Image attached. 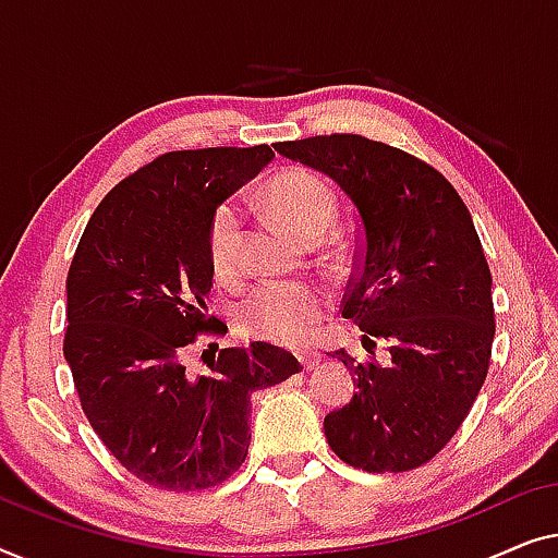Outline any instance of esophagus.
Wrapping results in <instances>:
<instances>
[{"mask_svg": "<svg viewBox=\"0 0 558 558\" xmlns=\"http://www.w3.org/2000/svg\"><path fill=\"white\" fill-rule=\"evenodd\" d=\"M298 361H301V366L305 368V372H311L313 366L320 364V354L318 351H303V354H298Z\"/></svg>", "mask_w": 558, "mask_h": 558, "instance_id": "34e87169", "label": "esophagus"}]
</instances>
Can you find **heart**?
<instances>
[{"mask_svg":"<svg viewBox=\"0 0 558 558\" xmlns=\"http://www.w3.org/2000/svg\"><path fill=\"white\" fill-rule=\"evenodd\" d=\"M265 202L298 238L324 240L336 222V199L318 177L288 169L265 186ZM245 253V211L234 199L215 209L207 227V255L219 278L238 276ZM331 308V295L313 282H260L240 301L238 318L245 336L280 347H301L316 333Z\"/></svg>","mask_w":558,"mask_h":558,"instance_id":"b5f03b06","label":"heart"}]
</instances>
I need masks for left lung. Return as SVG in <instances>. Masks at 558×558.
I'll list each match as a JSON object with an SVG mask.
<instances>
[{
    "mask_svg": "<svg viewBox=\"0 0 558 558\" xmlns=\"http://www.w3.org/2000/svg\"><path fill=\"white\" fill-rule=\"evenodd\" d=\"M276 151L331 177L356 207V268L341 313L391 343V364L333 351L356 395L326 414L343 462L368 473L425 465L465 422L490 366L496 311L473 217L435 167L359 133L282 141Z\"/></svg>",
    "mask_w": 558,
    "mask_h": 558,
    "instance_id": "left-lung-1",
    "label": "left lung"
}]
</instances>
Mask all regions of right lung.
Returning a JSON list of instances; mask_svg holds the SVG:
<instances>
[{
	"label": "right lung",
	"instance_id": "obj_1",
	"mask_svg": "<svg viewBox=\"0 0 558 558\" xmlns=\"http://www.w3.org/2000/svg\"><path fill=\"white\" fill-rule=\"evenodd\" d=\"M272 148L169 151L106 194L68 270L62 339L81 407L121 465L159 490L225 483L247 458L253 391L301 364L255 341L222 349L192 379L184 356L227 326L209 316L207 227L217 204L272 159Z\"/></svg>",
	"mask_w": 558,
	"mask_h": 558
}]
</instances>
